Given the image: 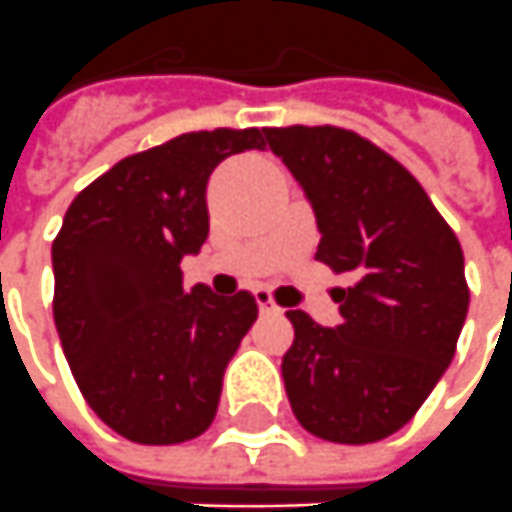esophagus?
Here are the masks:
<instances>
[{"label":"esophagus","mask_w":512,"mask_h":512,"mask_svg":"<svg viewBox=\"0 0 512 512\" xmlns=\"http://www.w3.org/2000/svg\"><path fill=\"white\" fill-rule=\"evenodd\" d=\"M253 295H256V303H259V309H262V312H278L276 301H273V292L259 287V290L253 292Z\"/></svg>","instance_id":"obj_1"}]
</instances>
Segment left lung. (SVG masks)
I'll return each instance as SVG.
<instances>
[{"instance_id": "1", "label": "left lung", "mask_w": 512, "mask_h": 512, "mask_svg": "<svg viewBox=\"0 0 512 512\" xmlns=\"http://www.w3.org/2000/svg\"><path fill=\"white\" fill-rule=\"evenodd\" d=\"M312 200L315 259L354 284L340 326L290 309L281 373L298 424L331 443L390 438L421 410L457 351L468 315L460 239L424 186L382 147L334 125L264 128Z\"/></svg>"}]
</instances>
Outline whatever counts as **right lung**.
<instances>
[{
  "instance_id": "obj_1",
  "label": "right lung",
  "mask_w": 512,
  "mask_h": 512,
  "mask_svg": "<svg viewBox=\"0 0 512 512\" xmlns=\"http://www.w3.org/2000/svg\"><path fill=\"white\" fill-rule=\"evenodd\" d=\"M264 128L183 133L133 153L74 197L52 242V315L88 407L116 435L172 446L217 415L222 373L256 298L183 290L181 259L209 236L206 186Z\"/></svg>"
}]
</instances>
